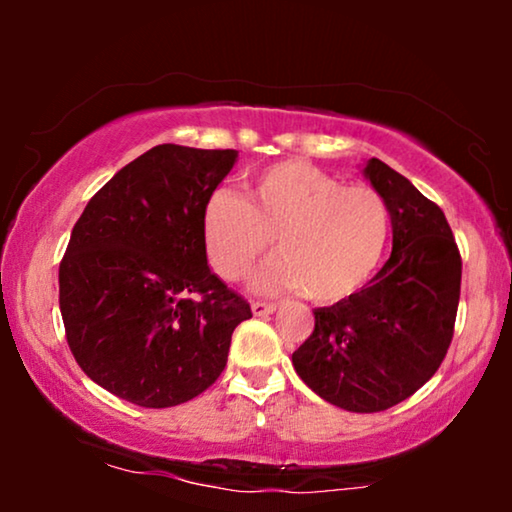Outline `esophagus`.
Here are the masks:
<instances>
[{
	"label": "esophagus",
	"instance_id": "esophagus-1",
	"mask_svg": "<svg viewBox=\"0 0 512 512\" xmlns=\"http://www.w3.org/2000/svg\"><path fill=\"white\" fill-rule=\"evenodd\" d=\"M277 310V305H272V303H261V300H254V303H251V312L256 314V317H268V314H272Z\"/></svg>",
	"mask_w": 512,
	"mask_h": 512
}]
</instances>
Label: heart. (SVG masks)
<instances>
[{
	"mask_svg": "<svg viewBox=\"0 0 512 512\" xmlns=\"http://www.w3.org/2000/svg\"><path fill=\"white\" fill-rule=\"evenodd\" d=\"M212 268L237 282L275 244L254 277L261 293L300 291L314 303L354 296L373 277L389 237V207L375 188L342 186L310 163L286 160L254 174L247 198L226 188L202 209Z\"/></svg>",
	"mask_w": 512,
	"mask_h": 512,
	"instance_id": "obj_1",
	"label": "heart"
}]
</instances>
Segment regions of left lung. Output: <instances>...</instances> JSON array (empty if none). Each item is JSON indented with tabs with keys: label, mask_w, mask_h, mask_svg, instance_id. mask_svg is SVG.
Returning a JSON list of instances; mask_svg holds the SVG:
<instances>
[{
	"label": "left lung",
	"mask_w": 512,
	"mask_h": 512,
	"mask_svg": "<svg viewBox=\"0 0 512 512\" xmlns=\"http://www.w3.org/2000/svg\"><path fill=\"white\" fill-rule=\"evenodd\" d=\"M391 216V256L368 286L314 310L291 361L314 394L349 412H380L431 380L452 342L461 256L443 209L382 160L361 165Z\"/></svg>",
	"instance_id": "left-lung-1"
}]
</instances>
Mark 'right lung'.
I'll return each mask as SVG.
<instances>
[{"label":"right lung","mask_w":512,"mask_h":512,"mask_svg":"<svg viewBox=\"0 0 512 512\" xmlns=\"http://www.w3.org/2000/svg\"><path fill=\"white\" fill-rule=\"evenodd\" d=\"M237 151L160 144L83 209L60 263V312L76 363L142 408L212 387L251 307L207 265L202 209Z\"/></svg>","instance_id":"add662e5"}]
</instances>
